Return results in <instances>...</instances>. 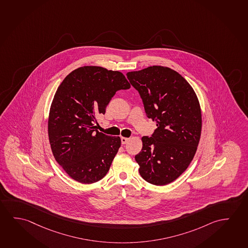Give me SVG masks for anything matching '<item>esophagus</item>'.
<instances>
[{"mask_svg":"<svg viewBox=\"0 0 248 248\" xmlns=\"http://www.w3.org/2000/svg\"><path fill=\"white\" fill-rule=\"evenodd\" d=\"M121 140H122V143L124 145V144H126V142L129 140V139L128 138L122 137L121 138Z\"/></svg>","mask_w":248,"mask_h":248,"instance_id":"1","label":"esophagus"}]
</instances>
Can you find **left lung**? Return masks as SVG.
Masks as SVG:
<instances>
[{"label": "left lung", "mask_w": 248, "mask_h": 248, "mask_svg": "<svg viewBox=\"0 0 248 248\" xmlns=\"http://www.w3.org/2000/svg\"><path fill=\"white\" fill-rule=\"evenodd\" d=\"M126 77L140 94L147 117L157 123L152 137H142L141 152L135 156L139 171L152 185H168L188 168L197 152L200 103L190 84L168 67H147Z\"/></svg>", "instance_id": "8db88e82"}]
</instances>
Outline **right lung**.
Here are the masks:
<instances>
[{
  "instance_id": "add662e5",
  "label": "right lung",
  "mask_w": 248,
  "mask_h": 248,
  "mask_svg": "<svg viewBox=\"0 0 248 248\" xmlns=\"http://www.w3.org/2000/svg\"><path fill=\"white\" fill-rule=\"evenodd\" d=\"M130 83L122 72L100 66L71 71L56 91L48 118V136L56 161L84 185L105 177L121 146L120 137L94 129L115 92Z\"/></svg>"
}]
</instances>
